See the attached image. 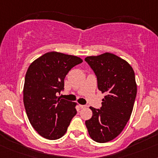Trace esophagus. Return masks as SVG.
Segmentation results:
<instances>
[{
    "mask_svg": "<svg viewBox=\"0 0 158 158\" xmlns=\"http://www.w3.org/2000/svg\"><path fill=\"white\" fill-rule=\"evenodd\" d=\"M79 106L81 107L82 109H84V108H86L87 107V106L86 105H82V104H79Z\"/></svg>",
    "mask_w": 158,
    "mask_h": 158,
    "instance_id": "esophagus-1",
    "label": "esophagus"
}]
</instances>
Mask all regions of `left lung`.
Masks as SVG:
<instances>
[{"label":"left lung","mask_w":158,"mask_h":158,"mask_svg":"<svg viewBox=\"0 0 158 158\" xmlns=\"http://www.w3.org/2000/svg\"><path fill=\"white\" fill-rule=\"evenodd\" d=\"M85 60L96 76L98 89L106 93L100 109L90 107L93 115L85 125L94 141L107 143L120 134L132 113L137 91L134 71L127 61L111 53Z\"/></svg>","instance_id":"left-lung-1"}]
</instances>
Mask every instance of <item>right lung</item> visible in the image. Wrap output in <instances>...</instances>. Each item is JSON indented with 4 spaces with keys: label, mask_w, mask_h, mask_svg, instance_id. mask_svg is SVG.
Returning a JSON list of instances; mask_svg holds the SVG:
<instances>
[{
    "label": "right lung",
    "mask_w": 158,
    "mask_h": 158,
    "mask_svg": "<svg viewBox=\"0 0 158 158\" xmlns=\"http://www.w3.org/2000/svg\"><path fill=\"white\" fill-rule=\"evenodd\" d=\"M82 62L79 57L51 52L34 60L27 69L24 105L31 124L43 137L50 140L62 137L77 113L76 103L57 95L64 89L66 75Z\"/></svg>",
    "instance_id": "right-lung-1"
}]
</instances>
